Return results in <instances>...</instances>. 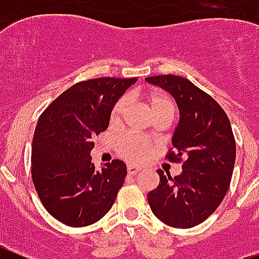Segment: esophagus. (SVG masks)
<instances>
[{
    "label": "esophagus",
    "mask_w": 259,
    "mask_h": 259,
    "mask_svg": "<svg viewBox=\"0 0 259 259\" xmlns=\"http://www.w3.org/2000/svg\"><path fill=\"white\" fill-rule=\"evenodd\" d=\"M139 167L134 166V165H127V174L129 176H135L137 173H139Z\"/></svg>",
    "instance_id": "34e87169"
}]
</instances>
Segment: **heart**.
<instances>
[{"mask_svg":"<svg viewBox=\"0 0 259 259\" xmlns=\"http://www.w3.org/2000/svg\"><path fill=\"white\" fill-rule=\"evenodd\" d=\"M148 103H150L151 113L153 117L158 115H173L176 113V104L167 95L161 93H152L148 97ZM127 106H129V98L121 97L115 104H113L111 113H109V122L112 125L120 124L125 112H126ZM117 151L125 160L132 162L142 161L150 151V144L142 137L133 134L122 135L117 141Z\"/></svg>","mask_w":259,"mask_h":259,"instance_id":"1","label":"heart"}]
</instances>
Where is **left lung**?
<instances>
[{
	"label": "left lung",
	"mask_w": 259,
	"mask_h": 259,
	"mask_svg": "<svg viewBox=\"0 0 259 259\" xmlns=\"http://www.w3.org/2000/svg\"><path fill=\"white\" fill-rule=\"evenodd\" d=\"M146 81L176 99L179 122L166 158L183 160L174 178L157 170L160 183L148 193L151 210L170 227H195L214 213L230 187L236 157L231 124L222 107L187 78L161 74Z\"/></svg>",
	"instance_id": "obj_1"
}]
</instances>
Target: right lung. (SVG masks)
I'll use <instances>...</instances> for the list:
<instances>
[{
	"label": "right lung",
	"instance_id": "right-lung-1",
	"mask_svg": "<svg viewBox=\"0 0 259 259\" xmlns=\"http://www.w3.org/2000/svg\"><path fill=\"white\" fill-rule=\"evenodd\" d=\"M137 78L81 81L62 93L37 121L32 143V179L49 214L71 227L103 218L124 185L121 160L95 169L92 137L108 127L113 104Z\"/></svg>",
	"mask_w": 259,
	"mask_h": 259
}]
</instances>
